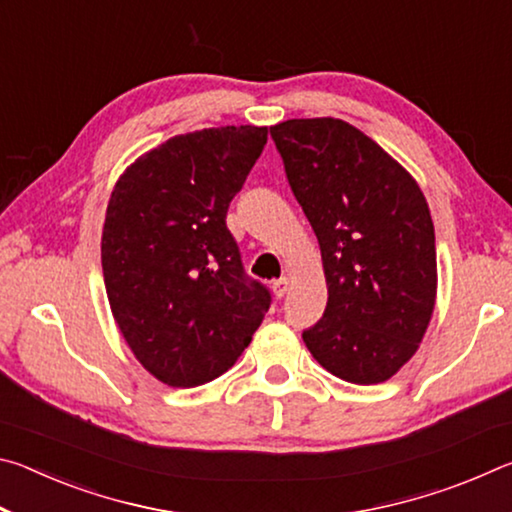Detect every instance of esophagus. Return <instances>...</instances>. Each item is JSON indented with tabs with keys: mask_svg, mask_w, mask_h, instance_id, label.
I'll return each instance as SVG.
<instances>
[{
	"mask_svg": "<svg viewBox=\"0 0 512 512\" xmlns=\"http://www.w3.org/2000/svg\"><path fill=\"white\" fill-rule=\"evenodd\" d=\"M291 289V277H280V280L273 282V293L277 298H284Z\"/></svg>",
	"mask_w": 512,
	"mask_h": 512,
	"instance_id": "obj_1",
	"label": "esophagus"
}]
</instances>
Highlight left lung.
<instances>
[{
    "mask_svg": "<svg viewBox=\"0 0 512 512\" xmlns=\"http://www.w3.org/2000/svg\"><path fill=\"white\" fill-rule=\"evenodd\" d=\"M271 137L316 232L327 282L325 314L302 341L339 379L381 384L418 352L436 307L427 198L400 162L343 119H287Z\"/></svg>",
    "mask_w": 512,
    "mask_h": 512,
    "instance_id": "left-lung-1",
    "label": "left lung"
}]
</instances>
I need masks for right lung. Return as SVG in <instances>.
<instances>
[{
	"label": "right lung",
	"mask_w": 512,
	"mask_h": 512,
	"mask_svg": "<svg viewBox=\"0 0 512 512\" xmlns=\"http://www.w3.org/2000/svg\"><path fill=\"white\" fill-rule=\"evenodd\" d=\"M268 140L266 126L176 135L112 189L103 282L121 336L155 379L192 388L223 375L262 325L271 296L248 280L225 214Z\"/></svg>",
	"instance_id": "obj_1"
}]
</instances>
